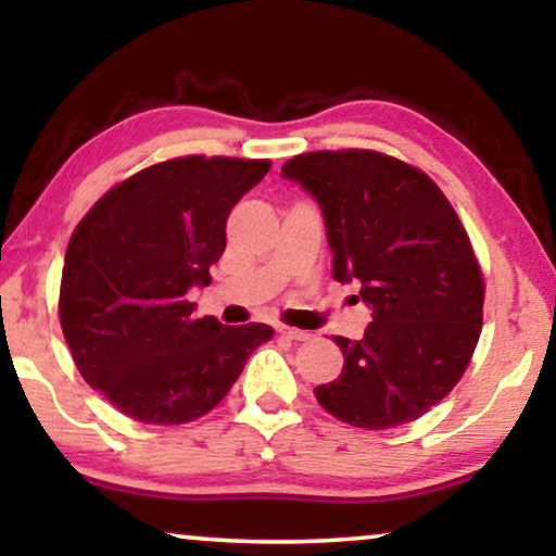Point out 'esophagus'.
<instances>
[{
    "label": "esophagus",
    "instance_id": "1",
    "mask_svg": "<svg viewBox=\"0 0 556 556\" xmlns=\"http://www.w3.org/2000/svg\"><path fill=\"white\" fill-rule=\"evenodd\" d=\"M278 333L280 337L291 339V341H306L311 333L303 331V329H293V326H278Z\"/></svg>",
    "mask_w": 556,
    "mask_h": 556
}]
</instances>
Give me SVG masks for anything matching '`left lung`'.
Returning <instances> with one entry per match:
<instances>
[{
    "label": "left lung",
    "mask_w": 556,
    "mask_h": 556,
    "mask_svg": "<svg viewBox=\"0 0 556 556\" xmlns=\"http://www.w3.org/2000/svg\"><path fill=\"white\" fill-rule=\"evenodd\" d=\"M321 207L339 283L371 308L344 369L314 394L364 430L413 422L466 371L483 324V276L466 227L428 174L367 149L311 151L280 169Z\"/></svg>",
    "instance_id": "left-lung-1"
}]
</instances>
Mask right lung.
<instances>
[{"label": "right lung", "instance_id": "1", "mask_svg": "<svg viewBox=\"0 0 556 556\" xmlns=\"http://www.w3.org/2000/svg\"><path fill=\"white\" fill-rule=\"evenodd\" d=\"M268 159L181 156L109 189L65 250L60 326L83 379L113 407L151 425H181L219 405L265 324L194 318L189 288L210 286L230 210Z\"/></svg>", "mask_w": 556, "mask_h": 556}]
</instances>
